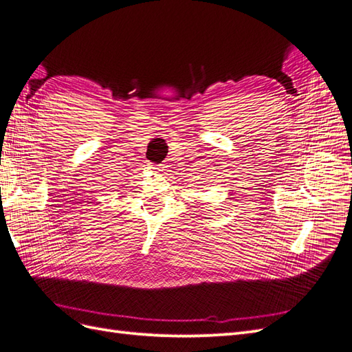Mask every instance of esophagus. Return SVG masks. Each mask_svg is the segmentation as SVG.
<instances>
[{"label":"esophagus","mask_w":352,"mask_h":352,"mask_svg":"<svg viewBox=\"0 0 352 352\" xmlns=\"http://www.w3.org/2000/svg\"><path fill=\"white\" fill-rule=\"evenodd\" d=\"M155 173H160V172H163L164 170V164H157V166H153L151 167Z\"/></svg>","instance_id":"34e87169"}]
</instances>
